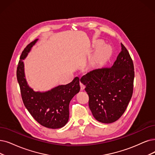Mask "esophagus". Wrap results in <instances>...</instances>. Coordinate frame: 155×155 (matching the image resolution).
Segmentation results:
<instances>
[{
  "label": "esophagus",
  "mask_w": 155,
  "mask_h": 155,
  "mask_svg": "<svg viewBox=\"0 0 155 155\" xmlns=\"http://www.w3.org/2000/svg\"><path fill=\"white\" fill-rule=\"evenodd\" d=\"M80 87H81V90H83L85 88V86L82 83H80Z\"/></svg>",
  "instance_id": "34e87169"
}]
</instances>
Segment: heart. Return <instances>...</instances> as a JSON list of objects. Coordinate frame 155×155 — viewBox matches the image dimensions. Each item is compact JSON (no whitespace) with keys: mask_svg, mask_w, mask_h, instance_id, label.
I'll return each instance as SVG.
<instances>
[{"mask_svg":"<svg viewBox=\"0 0 155 155\" xmlns=\"http://www.w3.org/2000/svg\"><path fill=\"white\" fill-rule=\"evenodd\" d=\"M100 55L102 58H107L110 53L109 49L106 46H103L100 49Z\"/></svg>","mask_w":155,"mask_h":155,"instance_id":"b5f03b06","label":"heart"}]
</instances>
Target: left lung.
I'll return each mask as SVG.
<instances>
[{
    "label": "left lung",
    "mask_w": 155,
    "mask_h": 155,
    "mask_svg": "<svg viewBox=\"0 0 155 155\" xmlns=\"http://www.w3.org/2000/svg\"><path fill=\"white\" fill-rule=\"evenodd\" d=\"M121 51L112 67L88 72L81 79L89 96V107L95 118L111 123L125 113L133 94L134 67L127 48Z\"/></svg>",
    "instance_id": "left-lung-1"
}]
</instances>
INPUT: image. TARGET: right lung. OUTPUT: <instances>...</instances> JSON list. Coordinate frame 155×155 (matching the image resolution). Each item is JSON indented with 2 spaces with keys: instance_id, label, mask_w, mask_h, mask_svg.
I'll list each match as a JSON object with an SVG mask.
<instances>
[{
  "instance_id": "right-lung-1",
  "label": "right lung",
  "mask_w": 155,
  "mask_h": 155,
  "mask_svg": "<svg viewBox=\"0 0 155 155\" xmlns=\"http://www.w3.org/2000/svg\"><path fill=\"white\" fill-rule=\"evenodd\" d=\"M38 40L31 42L22 51L17 67V80L23 104L34 118L43 127L60 128L69 120V103L80 90L79 78L76 77L69 84L59 85L46 92H36L29 87L25 78L23 60Z\"/></svg>"
}]
</instances>
